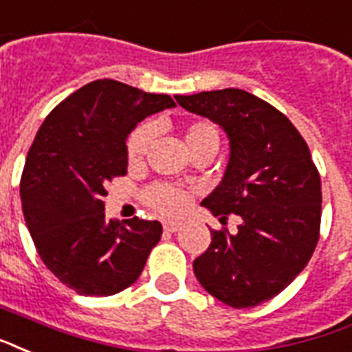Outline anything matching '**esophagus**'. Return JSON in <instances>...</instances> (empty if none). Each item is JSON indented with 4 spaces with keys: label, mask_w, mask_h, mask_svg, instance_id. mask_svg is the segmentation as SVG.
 <instances>
[{
    "label": "esophagus",
    "mask_w": 352,
    "mask_h": 352,
    "mask_svg": "<svg viewBox=\"0 0 352 352\" xmlns=\"http://www.w3.org/2000/svg\"><path fill=\"white\" fill-rule=\"evenodd\" d=\"M179 229H181V223H179V221H164L166 232H177Z\"/></svg>",
    "instance_id": "34e87169"
}]
</instances>
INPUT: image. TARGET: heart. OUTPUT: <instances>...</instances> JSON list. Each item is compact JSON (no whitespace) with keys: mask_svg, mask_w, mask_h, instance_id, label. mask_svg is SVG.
<instances>
[{"mask_svg":"<svg viewBox=\"0 0 352 352\" xmlns=\"http://www.w3.org/2000/svg\"><path fill=\"white\" fill-rule=\"evenodd\" d=\"M153 138H155V127L151 123H144L138 129H134L127 142V157L131 164H138L144 160L147 149L151 147ZM184 144L190 153L205 146L218 147L219 134L210 122L197 120L184 129ZM144 201L153 210L160 212L164 216H177L186 208L188 192L166 182H155L144 192Z\"/></svg>","mask_w":352,"mask_h":352,"instance_id":"obj_1","label":"heart"}]
</instances>
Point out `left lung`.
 Wrapping results in <instances>:
<instances>
[{"mask_svg": "<svg viewBox=\"0 0 352 352\" xmlns=\"http://www.w3.org/2000/svg\"><path fill=\"white\" fill-rule=\"evenodd\" d=\"M182 109L218 123L229 136L223 181L201 205L236 232L210 230L194 260L201 286L232 308L280 294L312 258L321 225V179L295 125L264 99L238 88L175 96Z\"/></svg>", "mask_w": 352, "mask_h": 352, "instance_id": "obj_1", "label": "left lung"}]
</instances>
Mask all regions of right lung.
Instances as JSON below:
<instances>
[{
    "instance_id": "1",
    "label": "right lung",
    "mask_w": 352,
    "mask_h": 352,
    "mask_svg": "<svg viewBox=\"0 0 352 352\" xmlns=\"http://www.w3.org/2000/svg\"><path fill=\"white\" fill-rule=\"evenodd\" d=\"M171 107L166 94L98 79L60 101L36 133L20 182L23 218L42 262L79 295L129 288L162 236L158 221H107L103 197L127 173V134Z\"/></svg>"
}]
</instances>
